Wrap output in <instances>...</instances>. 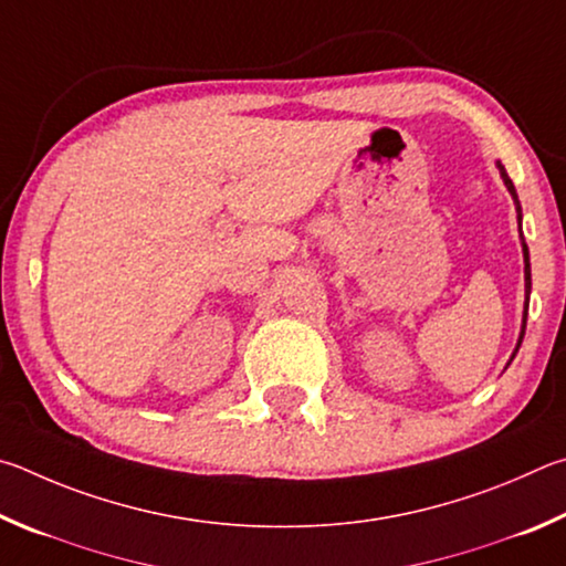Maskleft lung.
Wrapping results in <instances>:
<instances>
[{"label":"left lung","instance_id":"8db88e82","mask_svg":"<svg viewBox=\"0 0 566 566\" xmlns=\"http://www.w3.org/2000/svg\"><path fill=\"white\" fill-rule=\"evenodd\" d=\"M497 168H500V176H502V181H504V186H507V191H510V196H512V201H514V208H517V228H520V241H522V255H524V311H522V331H520V338H517V348H514V353H512V358H510V363L514 360V355H517V350H520V345H522V340H524V328H527V311H530V293H532V268H530V248H527V243H524V235H522V206H520V198H517V188H514V184H512V178L507 176V171H504V166L497 161ZM507 363V365H510Z\"/></svg>","mask_w":566,"mask_h":566}]
</instances>
